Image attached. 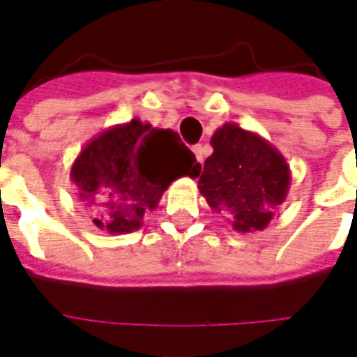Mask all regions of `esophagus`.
Listing matches in <instances>:
<instances>
[{"instance_id": "obj_1", "label": "esophagus", "mask_w": 357, "mask_h": 357, "mask_svg": "<svg viewBox=\"0 0 357 357\" xmlns=\"http://www.w3.org/2000/svg\"><path fill=\"white\" fill-rule=\"evenodd\" d=\"M192 151H195V155H197L198 162L202 165L204 157H206V153H204V146H202V144H197V146H192Z\"/></svg>"}]
</instances>
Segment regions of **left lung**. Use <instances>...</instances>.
<instances>
[{
    "label": "left lung",
    "instance_id": "1",
    "mask_svg": "<svg viewBox=\"0 0 357 357\" xmlns=\"http://www.w3.org/2000/svg\"><path fill=\"white\" fill-rule=\"evenodd\" d=\"M213 153L198 174V189L215 211L232 217L238 232L268 227L287 200L292 174L287 159L258 132L225 123L211 136Z\"/></svg>",
    "mask_w": 357,
    "mask_h": 357
}]
</instances>
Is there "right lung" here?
<instances>
[{"instance_id": "obj_1", "label": "right lung", "mask_w": 357, "mask_h": 357, "mask_svg": "<svg viewBox=\"0 0 357 357\" xmlns=\"http://www.w3.org/2000/svg\"><path fill=\"white\" fill-rule=\"evenodd\" d=\"M198 174L200 165L178 132L135 118L91 138L73 162L70 181L93 211L95 227L116 236L142 227L172 181Z\"/></svg>"}]
</instances>
